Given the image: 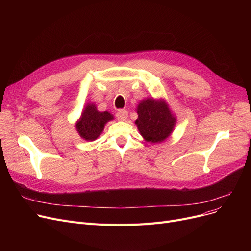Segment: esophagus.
<instances>
[{"label": "esophagus", "mask_w": 251, "mask_h": 251, "mask_svg": "<svg viewBox=\"0 0 251 251\" xmlns=\"http://www.w3.org/2000/svg\"><path fill=\"white\" fill-rule=\"evenodd\" d=\"M117 119L118 120H121V121H125L126 119L128 118V112L125 110H120L117 112Z\"/></svg>", "instance_id": "obj_1"}]
</instances>
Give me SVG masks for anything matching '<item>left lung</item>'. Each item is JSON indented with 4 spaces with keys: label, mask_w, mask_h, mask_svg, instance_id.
Wrapping results in <instances>:
<instances>
[{
    "label": "left lung",
    "mask_w": 251,
    "mask_h": 251,
    "mask_svg": "<svg viewBox=\"0 0 251 251\" xmlns=\"http://www.w3.org/2000/svg\"><path fill=\"white\" fill-rule=\"evenodd\" d=\"M136 112L135 124L146 141L163 142L174 131L177 118L165 99H144L137 104Z\"/></svg>",
    "instance_id": "8db88e82"
}]
</instances>
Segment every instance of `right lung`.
<instances>
[{
  "instance_id": "1",
  "label": "right lung",
  "mask_w": 251,
  "mask_h": 251,
  "mask_svg": "<svg viewBox=\"0 0 251 251\" xmlns=\"http://www.w3.org/2000/svg\"><path fill=\"white\" fill-rule=\"evenodd\" d=\"M114 120V115L108 111L100 112L96 103L87 102L75 123L76 131L86 141L96 140L103 131L104 125Z\"/></svg>"
}]
</instances>
